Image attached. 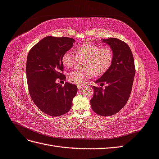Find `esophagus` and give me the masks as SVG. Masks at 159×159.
I'll list each match as a JSON object with an SVG mask.
<instances>
[{"label": "esophagus", "mask_w": 159, "mask_h": 159, "mask_svg": "<svg viewBox=\"0 0 159 159\" xmlns=\"http://www.w3.org/2000/svg\"><path fill=\"white\" fill-rule=\"evenodd\" d=\"M78 89L80 90V91H81V90H83L84 88V87H82V86H81V85H78Z\"/></svg>", "instance_id": "34e87169"}]
</instances>
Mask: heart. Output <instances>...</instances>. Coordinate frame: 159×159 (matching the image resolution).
Masks as SVG:
<instances>
[{
  "mask_svg": "<svg viewBox=\"0 0 159 159\" xmlns=\"http://www.w3.org/2000/svg\"><path fill=\"white\" fill-rule=\"evenodd\" d=\"M75 56L67 51L62 56V64L67 68L73 66L76 60H84L81 70H73L68 74V80L74 84H81L91 75L100 76L106 71L113 60V51L109 47H102L92 42L85 43L75 49Z\"/></svg>",
  "mask_w": 159,
  "mask_h": 159,
  "instance_id": "obj_1",
  "label": "heart"
}]
</instances>
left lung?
<instances>
[{"instance_id": "1", "label": "left lung", "mask_w": 159, "mask_h": 159, "mask_svg": "<svg viewBox=\"0 0 159 159\" xmlns=\"http://www.w3.org/2000/svg\"><path fill=\"white\" fill-rule=\"evenodd\" d=\"M113 51V60L109 69L96 80L100 85L107 84L105 89L92 85L94 95L90 100L91 109L102 116L118 113L125 105L131 93L135 75L132 52L123 41L115 38L102 40Z\"/></svg>"}]
</instances>
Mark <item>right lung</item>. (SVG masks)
I'll return each instance as SVG.
<instances>
[{
	"label": "right lung",
	"instance_id": "obj_1",
	"mask_svg": "<svg viewBox=\"0 0 159 159\" xmlns=\"http://www.w3.org/2000/svg\"><path fill=\"white\" fill-rule=\"evenodd\" d=\"M75 40L68 37L47 36L34 46L27 56L26 77L32 101L42 112L52 117L68 113L77 94V85L56 82L64 79L61 57L74 46Z\"/></svg>",
	"mask_w": 159,
	"mask_h": 159
}]
</instances>
